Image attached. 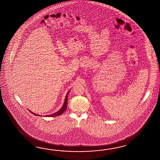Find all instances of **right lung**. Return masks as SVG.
I'll list each match as a JSON object with an SVG mask.
<instances>
[{"mask_svg": "<svg viewBox=\"0 0 160 160\" xmlns=\"http://www.w3.org/2000/svg\"><path fill=\"white\" fill-rule=\"evenodd\" d=\"M69 91L68 92V94H66V98H65V99L64 103L62 107L61 108V109L58 110V112H55V113H53V114H52L51 115H47L45 117H55V116H57L62 114L66 110V108H67V103H68V95L69 94ZM30 112L32 113L33 114L35 115V116H38V114H36L35 113H32V112H31V111Z\"/></svg>", "mask_w": 160, "mask_h": 160, "instance_id": "1", "label": "right lung"}]
</instances>
